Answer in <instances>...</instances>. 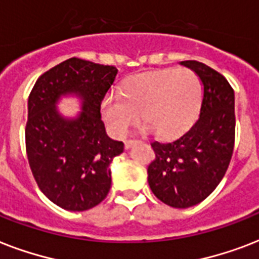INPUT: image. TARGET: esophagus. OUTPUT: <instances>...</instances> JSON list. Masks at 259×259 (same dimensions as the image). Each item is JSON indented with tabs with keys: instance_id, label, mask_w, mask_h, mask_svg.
<instances>
[{
	"instance_id": "esophagus-1",
	"label": "esophagus",
	"mask_w": 259,
	"mask_h": 259,
	"mask_svg": "<svg viewBox=\"0 0 259 259\" xmlns=\"http://www.w3.org/2000/svg\"><path fill=\"white\" fill-rule=\"evenodd\" d=\"M136 140H127V141H125V149H130L132 146H133V144H136Z\"/></svg>"
}]
</instances>
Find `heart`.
Segmentation results:
<instances>
[{"label":"heart","mask_w":259,"mask_h":259,"mask_svg":"<svg viewBox=\"0 0 259 259\" xmlns=\"http://www.w3.org/2000/svg\"><path fill=\"white\" fill-rule=\"evenodd\" d=\"M201 94L200 79L188 68L141 74L127 79L121 94L106 95L101 111L114 137H125L140 122L142 113L145 130L172 138L196 121Z\"/></svg>","instance_id":"b5f03b06"}]
</instances>
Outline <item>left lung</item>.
Wrapping results in <instances>:
<instances>
[{"label": "left lung", "mask_w": 259, "mask_h": 259, "mask_svg": "<svg viewBox=\"0 0 259 259\" xmlns=\"http://www.w3.org/2000/svg\"><path fill=\"white\" fill-rule=\"evenodd\" d=\"M180 64L199 76L203 86L200 115L172 142H152L156 158L148 166L154 196L173 208L199 204L221 183L235 142V101L227 79L196 60Z\"/></svg>", "instance_id": "8db88e82"}]
</instances>
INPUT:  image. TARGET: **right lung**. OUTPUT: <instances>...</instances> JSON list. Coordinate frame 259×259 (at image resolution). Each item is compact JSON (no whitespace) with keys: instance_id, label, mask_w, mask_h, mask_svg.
<instances>
[{"instance_id":"1","label":"right lung","mask_w":259,"mask_h":259,"mask_svg":"<svg viewBox=\"0 0 259 259\" xmlns=\"http://www.w3.org/2000/svg\"><path fill=\"white\" fill-rule=\"evenodd\" d=\"M118 70L71 58L37 79L28 99L25 146L28 162L41 192L68 211H86L101 203L111 187L110 164L123 142L106 134L101 103ZM76 93L82 111L64 118L56 109L62 95Z\"/></svg>"}]
</instances>
